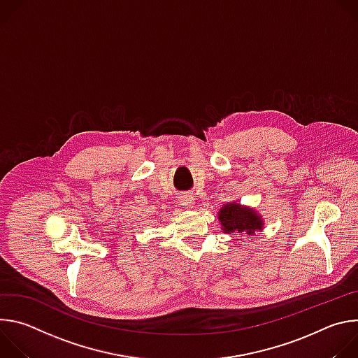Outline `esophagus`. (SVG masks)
I'll list each match as a JSON object with an SVG mask.
<instances>
[{"instance_id": "esophagus-1", "label": "esophagus", "mask_w": 358, "mask_h": 358, "mask_svg": "<svg viewBox=\"0 0 358 358\" xmlns=\"http://www.w3.org/2000/svg\"><path fill=\"white\" fill-rule=\"evenodd\" d=\"M180 203H181L184 208H192V206H194V196L188 195V194L180 195Z\"/></svg>"}]
</instances>
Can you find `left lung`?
I'll list each match as a JSON object with an SVG mask.
<instances>
[{
  "instance_id": "8db88e82",
  "label": "left lung",
  "mask_w": 358,
  "mask_h": 358,
  "mask_svg": "<svg viewBox=\"0 0 358 358\" xmlns=\"http://www.w3.org/2000/svg\"><path fill=\"white\" fill-rule=\"evenodd\" d=\"M221 229L225 234H236L239 236H253L258 231H264L265 221L255 208L241 206V202H227L218 213Z\"/></svg>"
}]
</instances>
